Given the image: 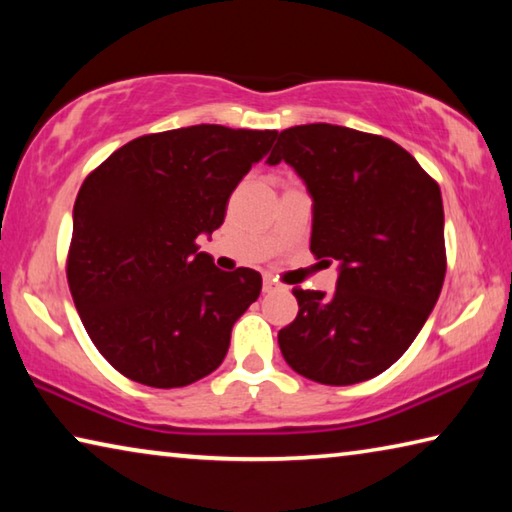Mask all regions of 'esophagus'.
I'll use <instances>...</instances> for the list:
<instances>
[{
  "instance_id": "1",
  "label": "esophagus",
  "mask_w": 512,
  "mask_h": 512,
  "mask_svg": "<svg viewBox=\"0 0 512 512\" xmlns=\"http://www.w3.org/2000/svg\"><path fill=\"white\" fill-rule=\"evenodd\" d=\"M275 289H282V284H277L273 277H264V293H271V291H275Z\"/></svg>"
}]
</instances>
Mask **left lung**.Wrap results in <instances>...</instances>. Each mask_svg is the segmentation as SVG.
Wrapping results in <instances>:
<instances>
[{
  "label": "left lung",
  "mask_w": 512,
  "mask_h": 512,
  "mask_svg": "<svg viewBox=\"0 0 512 512\" xmlns=\"http://www.w3.org/2000/svg\"><path fill=\"white\" fill-rule=\"evenodd\" d=\"M291 164L314 201L311 253L339 262L332 296L293 289L282 357L327 386L377 377L409 350L447 271L440 187L400 144L334 124L293 126L268 164Z\"/></svg>",
  "instance_id": "left-lung-1"
}]
</instances>
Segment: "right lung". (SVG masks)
I'll return each instance as SVG.
<instances>
[{
	"instance_id": "1",
	"label": "right lung",
	"mask_w": 512,
	"mask_h": 512,
	"mask_svg": "<svg viewBox=\"0 0 512 512\" xmlns=\"http://www.w3.org/2000/svg\"><path fill=\"white\" fill-rule=\"evenodd\" d=\"M275 137L216 124L142 135L85 178L67 282L85 332L124 377L180 388L221 366L262 275L221 271L196 239L223 223L230 194Z\"/></svg>"
}]
</instances>
